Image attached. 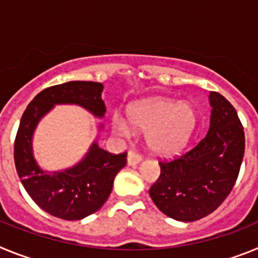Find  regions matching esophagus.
<instances>
[{"label":"esophagus","mask_w":258,"mask_h":258,"mask_svg":"<svg viewBox=\"0 0 258 258\" xmlns=\"http://www.w3.org/2000/svg\"><path fill=\"white\" fill-rule=\"evenodd\" d=\"M142 161V156L136 151H129L126 156V163L127 165H137Z\"/></svg>","instance_id":"1"}]
</instances>
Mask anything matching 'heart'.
Masks as SVG:
<instances>
[{"instance_id": "b5f03b06", "label": "heart", "mask_w": 258, "mask_h": 258, "mask_svg": "<svg viewBox=\"0 0 258 258\" xmlns=\"http://www.w3.org/2000/svg\"><path fill=\"white\" fill-rule=\"evenodd\" d=\"M126 116L133 129L146 132L149 149L160 156H172L181 151L197 124V115L190 104L160 98L131 104ZM129 124L120 115L112 116L111 127L116 134L129 136Z\"/></svg>"}]
</instances>
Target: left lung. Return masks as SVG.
<instances>
[{
	"mask_svg": "<svg viewBox=\"0 0 258 258\" xmlns=\"http://www.w3.org/2000/svg\"><path fill=\"white\" fill-rule=\"evenodd\" d=\"M209 131L190 151L160 161L150 188L155 206L173 220L192 222L216 211L238 178L245 138L235 108L220 93H209Z\"/></svg>",
	"mask_w": 258,
	"mask_h": 258,
	"instance_id": "8db88e82",
	"label": "left lung"
}]
</instances>
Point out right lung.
Listing matches in <instances>:
<instances>
[{"mask_svg": "<svg viewBox=\"0 0 258 258\" xmlns=\"http://www.w3.org/2000/svg\"><path fill=\"white\" fill-rule=\"evenodd\" d=\"M102 92L103 85L93 81L50 86L33 98L20 118L14 145L18 175L32 200L54 217L83 220L101 208L112 191L116 174L126 164V152L109 154L94 141L85 156L74 166L47 172L38 165L33 155V134L41 118L55 104H76L102 118L106 113Z\"/></svg>", "mask_w": 258, "mask_h": 258, "instance_id": "obj_1", "label": "right lung"}]
</instances>
